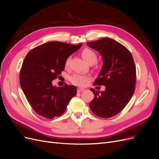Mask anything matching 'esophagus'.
<instances>
[{
  "label": "esophagus",
  "mask_w": 159,
  "mask_h": 159,
  "mask_svg": "<svg viewBox=\"0 0 159 159\" xmlns=\"http://www.w3.org/2000/svg\"><path fill=\"white\" fill-rule=\"evenodd\" d=\"M84 91V89L78 88V93H81V92H82V91Z\"/></svg>",
  "instance_id": "1"
}]
</instances>
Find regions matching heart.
Masks as SVG:
<instances>
[{
    "label": "heart",
    "instance_id": "heart-1",
    "mask_svg": "<svg viewBox=\"0 0 159 159\" xmlns=\"http://www.w3.org/2000/svg\"><path fill=\"white\" fill-rule=\"evenodd\" d=\"M81 56L84 60L88 63L89 64H93L97 60V56L95 53L89 48H84L81 51ZM70 58H68L66 61L65 66H68L69 64ZM71 82L75 85L84 86L86 83L90 81V76L87 74H75L72 75L70 78Z\"/></svg>",
    "mask_w": 159,
    "mask_h": 159
}]
</instances>
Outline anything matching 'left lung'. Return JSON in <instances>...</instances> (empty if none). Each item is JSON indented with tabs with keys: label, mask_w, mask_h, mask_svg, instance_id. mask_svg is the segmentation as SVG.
<instances>
[{
	"label": "left lung",
	"mask_w": 159,
	"mask_h": 159,
	"mask_svg": "<svg viewBox=\"0 0 159 159\" xmlns=\"http://www.w3.org/2000/svg\"><path fill=\"white\" fill-rule=\"evenodd\" d=\"M102 57V70L95 85H104L103 91L90 90L94 98L89 103L92 112L99 117L109 118L121 112L131 99L135 88L136 68L127 48L109 38L88 42Z\"/></svg>",
	"instance_id": "1"
}]
</instances>
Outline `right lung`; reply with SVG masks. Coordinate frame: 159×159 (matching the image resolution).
I'll list each match as a JSON object with an SVG mask.
<instances>
[{
	"label": "right lung",
	"instance_id": "obj_1",
	"mask_svg": "<svg viewBox=\"0 0 159 159\" xmlns=\"http://www.w3.org/2000/svg\"><path fill=\"white\" fill-rule=\"evenodd\" d=\"M81 44L71 45L61 42H48L30 50L23 61L20 84L24 94L34 111L46 119L58 117L77 93L74 85H52L64 70L65 63Z\"/></svg>",
	"mask_w": 159,
	"mask_h": 159
}]
</instances>
